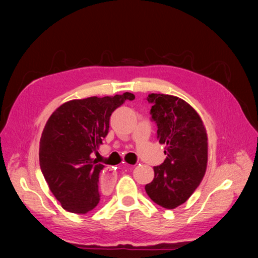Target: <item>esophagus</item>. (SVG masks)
<instances>
[{
    "label": "esophagus",
    "mask_w": 258,
    "mask_h": 258,
    "mask_svg": "<svg viewBox=\"0 0 258 258\" xmlns=\"http://www.w3.org/2000/svg\"><path fill=\"white\" fill-rule=\"evenodd\" d=\"M131 168L133 167V166H130ZM116 182V175L115 173L112 172L111 168H106L102 173L101 175V185L103 189L106 190H111L113 184H115Z\"/></svg>",
    "instance_id": "obj_1"
}]
</instances>
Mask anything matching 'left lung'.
<instances>
[{"label":"left lung","instance_id":"obj_1","mask_svg":"<svg viewBox=\"0 0 258 258\" xmlns=\"http://www.w3.org/2000/svg\"><path fill=\"white\" fill-rule=\"evenodd\" d=\"M151 118L157 124V139L165 145V161L155 166V177L146 185L152 202L174 209L191 197L206 173L208 139L198 112L174 95L151 93Z\"/></svg>","mask_w":258,"mask_h":258}]
</instances>
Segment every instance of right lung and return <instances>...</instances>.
<instances>
[{
    "label": "right lung",
    "instance_id": "obj_1",
    "mask_svg": "<svg viewBox=\"0 0 258 258\" xmlns=\"http://www.w3.org/2000/svg\"><path fill=\"white\" fill-rule=\"evenodd\" d=\"M134 98L125 92L72 100L47 119L40 141V166L63 209L85 214L99 204V175L104 166L91 155L108 134L112 111Z\"/></svg>",
    "mask_w": 258,
    "mask_h": 258
}]
</instances>
